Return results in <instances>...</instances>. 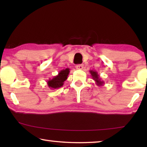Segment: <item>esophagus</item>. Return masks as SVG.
Wrapping results in <instances>:
<instances>
[{
  "label": "esophagus",
  "mask_w": 147,
  "mask_h": 147,
  "mask_svg": "<svg viewBox=\"0 0 147 147\" xmlns=\"http://www.w3.org/2000/svg\"><path fill=\"white\" fill-rule=\"evenodd\" d=\"M83 67H84V65L83 64H78V65H76V68L77 69H80V70L82 69Z\"/></svg>",
  "instance_id": "34e87169"
}]
</instances>
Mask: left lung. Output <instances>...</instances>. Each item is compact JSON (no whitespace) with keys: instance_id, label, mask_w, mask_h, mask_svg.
I'll return each mask as SVG.
<instances>
[{"instance_id":"obj_1","label":"left lung","mask_w":147,"mask_h":147,"mask_svg":"<svg viewBox=\"0 0 147 147\" xmlns=\"http://www.w3.org/2000/svg\"><path fill=\"white\" fill-rule=\"evenodd\" d=\"M89 73H90L92 78H93V80H94V82H95V84H96V85L98 86L103 85V84H104V81L100 79V76H99V74H98L97 72L95 71L90 70L89 71Z\"/></svg>"}]
</instances>
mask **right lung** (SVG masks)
I'll list each match as a JSON object with an SVG mask.
<instances>
[{
	"label": "right lung",
	"instance_id": "add662e5",
	"mask_svg": "<svg viewBox=\"0 0 147 147\" xmlns=\"http://www.w3.org/2000/svg\"><path fill=\"white\" fill-rule=\"evenodd\" d=\"M70 73V69L67 68L59 72L58 75L54 76L53 78L49 79L47 81V85L50 89H58L63 86L64 82L67 79V76Z\"/></svg>",
	"mask_w": 147,
	"mask_h": 147
}]
</instances>
